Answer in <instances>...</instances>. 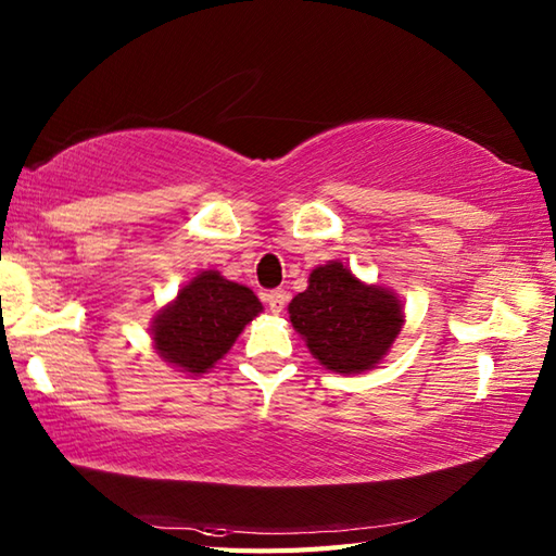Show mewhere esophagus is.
Masks as SVG:
<instances>
[{"label": "esophagus", "mask_w": 556, "mask_h": 556, "mask_svg": "<svg viewBox=\"0 0 556 556\" xmlns=\"http://www.w3.org/2000/svg\"><path fill=\"white\" fill-rule=\"evenodd\" d=\"M287 301H289V293L285 291V289H277V291H269V293H265V303H267V308L275 313V315H279L281 311L287 308Z\"/></svg>", "instance_id": "esophagus-1"}]
</instances>
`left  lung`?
<instances>
[{
	"label": "left lung",
	"instance_id": "1",
	"mask_svg": "<svg viewBox=\"0 0 556 556\" xmlns=\"http://www.w3.org/2000/svg\"><path fill=\"white\" fill-rule=\"evenodd\" d=\"M404 303L392 289L365 285L329 260L315 267L308 289L289 303V320L323 368L358 375L377 368L404 327Z\"/></svg>",
	"mask_w": 556,
	"mask_h": 556
}]
</instances>
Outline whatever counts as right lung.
Returning <instances> with one entry per match:
<instances>
[{
    "label": "right lung",
    "instance_id": "1",
    "mask_svg": "<svg viewBox=\"0 0 556 556\" xmlns=\"http://www.w3.org/2000/svg\"><path fill=\"white\" fill-rule=\"evenodd\" d=\"M260 313L263 303L251 289L217 269H205L152 317V349L172 368L200 377L227 356L243 327Z\"/></svg>",
    "mask_w": 556,
    "mask_h": 556
}]
</instances>
